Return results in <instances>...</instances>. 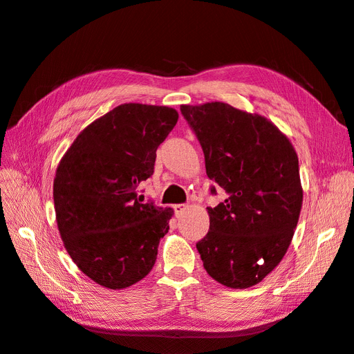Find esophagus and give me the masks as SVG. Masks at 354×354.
I'll list each match as a JSON object with an SVG mask.
<instances>
[{
  "label": "esophagus",
  "mask_w": 354,
  "mask_h": 354,
  "mask_svg": "<svg viewBox=\"0 0 354 354\" xmlns=\"http://www.w3.org/2000/svg\"><path fill=\"white\" fill-rule=\"evenodd\" d=\"M186 209H187V205H185V203H178V205H174L176 216H181V214H183Z\"/></svg>",
  "instance_id": "1"
}]
</instances>
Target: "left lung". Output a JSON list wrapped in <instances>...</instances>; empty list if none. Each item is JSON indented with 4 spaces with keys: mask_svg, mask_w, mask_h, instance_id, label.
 I'll return each instance as SVG.
<instances>
[{
    "mask_svg": "<svg viewBox=\"0 0 354 354\" xmlns=\"http://www.w3.org/2000/svg\"><path fill=\"white\" fill-rule=\"evenodd\" d=\"M180 111L202 146L207 176L227 194L207 208L209 232L196 243L203 269L224 286H254L282 261L299 218L295 149L267 118L227 103L181 104Z\"/></svg>",
    "mask_w": 354,
    "mask_h": 354,
    "instance_id": "1",
    "label": "left lung"
}]
</instances>
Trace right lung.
Returning <instances> with one entry per match:
<instances>
[{
  "mask_svg": "<svg viewBox=\"0 0 354 354\" xmlns=\"http://www.w3.org/2000/svg\"><path fill=\"white\" fill-rule=\"evenodd\" d=\"M168 106L124 103L75 138L53 183L63 245L78 269L109 289L142 281L156 261L173 208L137 198L156 149L177 124Z\"/></svg>",
  "mask_w": 354,
  "mask_h": 354,
  "instance_id": "1",
  "label": "right lung"
}]
</instances>
